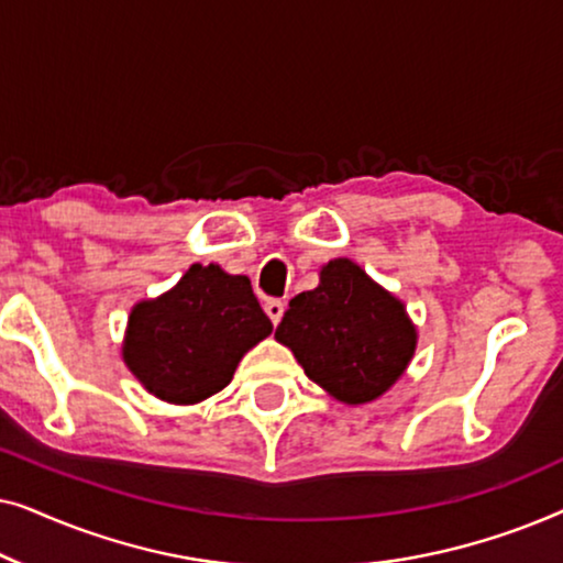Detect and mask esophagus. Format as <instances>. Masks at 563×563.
I'll return each mask as SVG.
<instances>
[{"label": "esophagus", "instance_id": "obj_1", "mask_svg": "<svg viewBox=\"0 0 563 563\" xmlns=\"http://www.w3.org/2000/svg\"><path fill=\"white\" fill-rule=\"evenodd\" d=\"M284 305L282 299H266V305H264V310H266V314H268V320L274 322V325H279V320L284 318Z\"/></svg>", "mask_w": 563, "mask_h": 563}]
</instances>
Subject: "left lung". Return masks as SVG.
Listing matches in <instances>:
<instances>
[{
	"label": "left lung",
	"mask_w": 563,
	"mask_h": 563,
	"mask_svg": "<svg viewBox=\"0 0 563 563\" xmlns=\"http://www.w3.org/2000/svg\"><path fill=\"white\" fill-rule=\"evenodd\" d=\"M318 276V287L291 299L274 338L338 402H374L410 366L418 328L402 299L356 261L333 258Z\"/></svg>",
	"instance_id": "obj_1"
}]
</instances>
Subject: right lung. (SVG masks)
<instances>
[{"label":"right lung","instance_id":"obj_1","mask_svg":"<svg viewBox=\"0 0 563 563\" xmlns=\"http://www.w3.org/2000/svg\"><path fill=\"white\" fill-rule=\"evenodd\" d=\"M272 330L249 276L191 264L164 295L133 305L122 361L148 395L197 405L225 389L241 358Z\"/></svg>","mask_w":563,"mask_h":563}]
</instances>
